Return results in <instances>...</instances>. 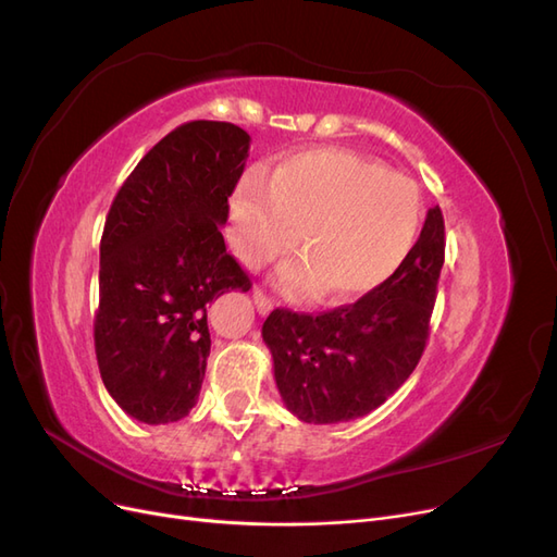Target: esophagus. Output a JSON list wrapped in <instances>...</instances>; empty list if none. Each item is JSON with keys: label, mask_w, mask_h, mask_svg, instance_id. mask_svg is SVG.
<instances>
[{"label": "esophagus", "mask_w": 557, "mask_h": 557, "mask_svg": "<svg viewBox=\"0 0 557 557\" xmlns=\"http://www.w3.org/2000/svg\"><path fill=\"white\" fill-rule=\"evenodd\" d=\"M252 301H256V307L260 313H269L274 309V299L269 297L262 288H252Z\"/></svg>", "instance_id": "34e87169"}]
</instances>
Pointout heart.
Here are the masks:
<instances>
[{
    "label": "heart",
    "instance_id": "heart-1",
    "mask_svg": "<svg viewBox=\"0 0 557 557\" xmlns=\"http://www.w3.org/2000/svg\"><path fill=\"white\" fill-rule=\"evenodd\" d=\"M420 213L407 176L350 150L313 148L234 188L230 242L246 267L258 269L297 239L305 258L281 269V288H320L327 301H348L379 288L407 260Z\"/></svg>",
    "mask_w": 557,
    "mask_h": 557
}]
</instances>
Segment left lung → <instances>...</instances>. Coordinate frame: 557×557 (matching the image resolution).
<instances>
[{"label": "left lung", "mask_w": 557, "mask_h": 557, "mask_svg": "<svg viewBox=\"0 0 557 557\" xmlns=\"http://www.w3.org/2000/svg\"><path fill=\"white\" fill-rule=\"evenodd\" d=\"M434 207L397 272L352 305L318 315L274 309L262 325L278 393L299 420L346 423L379 409L423 356L444 267Z\"/></svg>", "instance_id": "left-lung-1"}]
</instances>
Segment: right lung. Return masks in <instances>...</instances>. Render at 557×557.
Returning a JSON list of instances; mask_svg holds the SVG:
<instances>
[{
    "instance_id": "obj_1",
    "label": "right lung",
    "mask_w": 557,
    "mask_h": 557,
    "mask_svg": "<svg viewBox=\"0 0 557 557\" xmlns=\"http://www.w3.org/2000/svg\"><path fill=\"white\" fill-rule=\"evenodd\" d=\"M248 148L250 137L232 123L178 125L134 166L109 209L95 352L109 395L141 423L190 413L211 350L209 305L250 290L221 234Z\"/></svg>"
}]
</instances>
